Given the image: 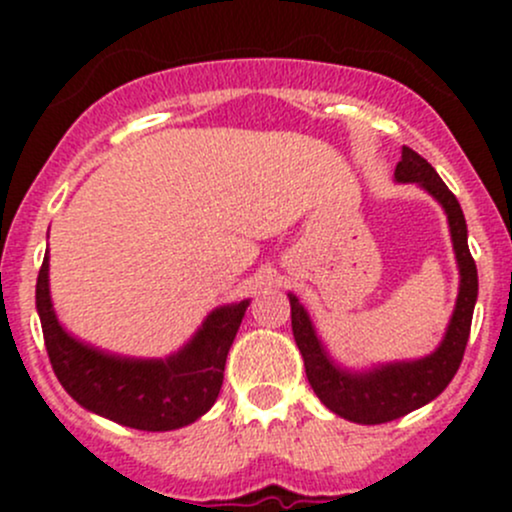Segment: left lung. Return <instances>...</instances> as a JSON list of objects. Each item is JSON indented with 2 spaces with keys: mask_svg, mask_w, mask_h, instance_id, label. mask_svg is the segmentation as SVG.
Returning <instances> with one entry per match:
<instances>
[{
  "mask_svg": "<svg viewBox=\"0 0 512 512\" xmlns=\"http://www.w3.org/2000/svg\"><path fill=\"white\" fill-rule=\"evenodd\" d=\"M394 178L399 183H418L423 190H428L443 205L448 215V227H451L461 285H458L456 309L448 322L446 337L438 344L436 352L416 361H394V364H381L369 371H347L329 359L314 332L307 309L299 304L294 294H289L292 334L304 359L309 386L329 411L347 421L366 423V426L411 414L436 399L451 384L463 361V352H466L473 307L478 299V270L471 250H468V227L456 195L438 178L426 158L406 146L401 148V160L394 170Z\"/></svg>",
  "mask_w": 512,
  "mask_h": 512,
  "instance_id": "left-lung-1",
  "label": "left lung"
}]
</instances>
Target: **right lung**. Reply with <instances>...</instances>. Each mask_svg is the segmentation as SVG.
<instances>
[{
    "label": "right lung",
    "mask_w": 512,
    "mask_h": 512,
    "mask_svg": "<svg viewBox=\"0 0 512 512\" xmlns=\"http://www.w3.org/2000/svg\"><path fill=\"white\" fill-rule=\"evenodd\" d=\"M247 304L250 299H242L210 312L168 359H131L89 347L61 327L49 297V255L36 277V312L56 379L76 404L138 431H173L210 411Z\"/></svg>",
    "instance_id": "right-lung-1"
}]
</instances>
